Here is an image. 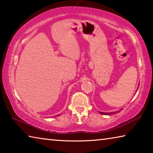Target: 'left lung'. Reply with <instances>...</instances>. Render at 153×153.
I'll return each mask as SVG.
<instances>
[{
  "instance_id": "1",
  "label": "left lung",
  "mask_w": 153,
  "mask_h": 153,
  "mask_svg": "<svg viewBox=\"0 0 153 153\" xmlns=\"http://www.w3.org/2000/svg\"><path fill=\"white\" fill-rule=\"evenodd\" d=\"M120 111H119V112H120ZM118 112V111H117ZM117 112H111V113H105V112H100V114H102V115H111V114H114V113H116Z\"/></svg>"
}]
</instances>
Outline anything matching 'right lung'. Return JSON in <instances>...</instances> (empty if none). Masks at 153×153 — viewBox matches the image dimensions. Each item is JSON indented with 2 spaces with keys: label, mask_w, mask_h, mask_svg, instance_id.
I'll use <instances>...</instances> for the list:
<instances>
[{
  "label": "right lung",
  "mask_w": 153,
  "mask_h": 153,
  "mask_svg": "<svg viewBox=\"0 0 153 153\" xmlns=\"http://www.w3.org/2000/svg\"><path fill=\"white\" fill-rule=\"evenodd\" d=\"M57 116H59V115H57Z\"/></svg>",
  "instance_id": "add662e5"
}]
</instances>
